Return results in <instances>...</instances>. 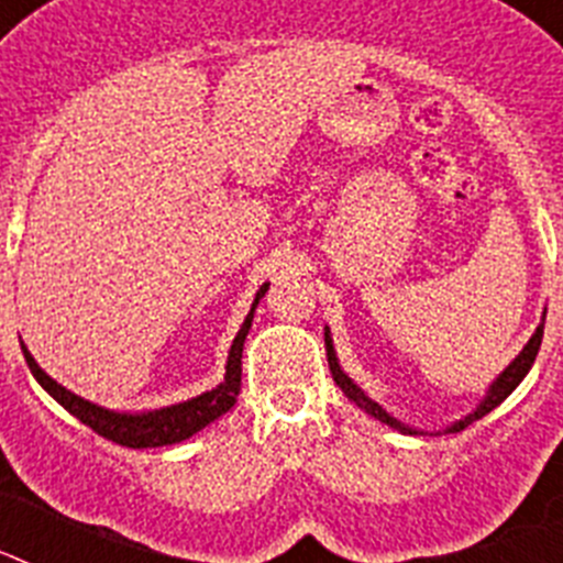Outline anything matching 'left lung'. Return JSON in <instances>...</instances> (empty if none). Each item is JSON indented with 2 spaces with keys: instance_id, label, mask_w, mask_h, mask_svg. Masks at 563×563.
<instances>
[{
  "instance_id": "1",
  "label": "left lung",
  "mask_w": 563,
  "mask_h": 563,
  "mask_svg": "<svg viewBox=\"0 0 563 563\" xmlns=\"http://www.w3.org/2000/svg\"><path fill=\"white\" fill-rule=\"evenodd\" d=\"M541 338H544V321H541V324L536 327L533 338H530V341L525 343V350H521L519 355L514 357V363H510V366H507V369L501 372V375L496 377L494 383H490V389H487V395L482 397L479 406H476V409L471 411V415H467V417H462V420L451 422V426H449V429H445V431H451V434H456V431L467 429V426H471V422H474V420H482V417H485L487 411H494L496 406H499V402L505 400V397L510 395V391H514L521 380H525V375H527V372H530V366H533L536 355H539ZM324 343H327V361H330L332 380H335L338 386H341L343 395L350 397V400L355 402L357 409H363V411H366V415L375 417V420L386 422V426H391V429L402 431V434H417V429H411V426H406V422H400V420H397V417H391L389 411L383 409V406H377V402L372 400V397L363 395L361 386H357V383L352 380V377L341 369V363H338V357H335V346H332L330 330H324Z\"/></svg>"
}]
</instances>
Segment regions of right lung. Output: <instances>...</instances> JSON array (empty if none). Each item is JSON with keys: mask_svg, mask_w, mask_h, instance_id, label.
<instances>
[{"mask_svg": "<svg viewBox=\"0 0 563 563\" xmlns=\"http://www.w3.org/2000/svg\"><path fill=\"white\" fill-rule=\"evenodd\" d=\"M267 287L262 285L256 292V301H253L251 312H247L245 324L236 332L231 343V352H228V366H225V380L211 391H202L200 397H191L186 402H174L166 409L154 411H141V415H129V411H109L96 406V402L84 400V397L73 395L69 389H64L62 383H56L47 372L36 363V357L30 355L27 346L22 343L24 361H27L30 372L42 383V389L47 391L56 402H62L64 409L73 417L89 426L96 434L107 437V440L118 442V445H126V449H161V445H174V442L188 440L191 434H197L200 429H206L208 422H213L217 417H222L225 411H231V406L239 397V386H242V346H245V338L251 332L253 312H256L258 298L265 296Z\"/></svg>", "mask_w": 563, "mask_h": 563, "instance_id": "1", "label": "right lung"}]
</instances>
